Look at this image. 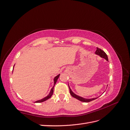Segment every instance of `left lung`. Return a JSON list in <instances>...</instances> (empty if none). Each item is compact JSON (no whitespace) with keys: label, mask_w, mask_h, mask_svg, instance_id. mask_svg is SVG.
<instances>
[{"label":"left lung","mask_w":130,"mask_h":130,"mask_svg":"<svg viewBox=\"0 0 130 130\" xmlns=\"http://www.w3.org/2000/svg\"><path fill=\"white\" fill-rule=\"evenodd\" d=\"M95 54H97V55H100L101 57V58H104L105 59H106L107 61H108V57L106 55V54L105 53L103 50H102L101 49H100V48L97 47V50H96V51H95ZM69 90H70V93L71 95L72 96V97L77 99V100H80V101L84 102H90L92 100H94L97 99V98H93V99H84L83 98H81V97H80V96L75 95V93L71 91V90L70 89V87L69 86Z\"/></svg>","instance_id":"8db88e82"}]
</instances>
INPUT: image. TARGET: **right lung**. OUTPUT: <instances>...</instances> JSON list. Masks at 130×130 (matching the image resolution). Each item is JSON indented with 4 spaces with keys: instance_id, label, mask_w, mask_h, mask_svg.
Segmentation results:
<instances>
[{
    "instance_id": "right-lung-1",
    "label": "right lung",
    "mask_w": 130,
    "mask_h": 130,
    "mask_svg": "<svg viewBox=\"0 0 130 130\" xmlns=\"http://www.w3.org/2000/svg\"><path fill=\"white\" fill-rule=\"evenodd\" d=\"M59 76H60V74H59V75H58V76H56L55 78H54V86L52 87V89H51V91H50V92L49 93V94L48 95L46 96V97H45V98H44V99H41V100H38V101H35V102H36V103H39V102H44V101H45L47 100V99H50V98L51 97V96H52L53 94L54 86H55V84H56V81H57V80H58V78H59Z\"/></svg>"
}]
</instances>
